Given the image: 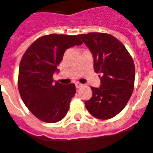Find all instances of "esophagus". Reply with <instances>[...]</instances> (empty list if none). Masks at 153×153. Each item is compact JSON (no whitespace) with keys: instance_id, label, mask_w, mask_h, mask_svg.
<instances>
[{"instance_id":"34e87169","label":"esophagus","mask_w":153,"mask_h":153,"mask_svg":"<svg viewBox=\"0 0 153 153\" xmlns=\"http://www.w3.org/2000/svg\"><path fill=\"white\" fill-rule=\"evenodd\" d=\"M82 85H83L82 84H81V83H79V82H76V83H75V87H76V88H81V87L82 86Z\"/></svg>"}]
</instances>
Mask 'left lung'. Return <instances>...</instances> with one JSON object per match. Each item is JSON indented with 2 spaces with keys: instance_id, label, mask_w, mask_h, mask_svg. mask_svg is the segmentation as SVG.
Masks as SVG:
<instances>
[{
  "instance_id": "8db88e82",
  "label": "left lung",
  "mask_w": 153,
  "mask_h": 153,
  "mask_svg": "<svg viewBox=\"0 0 153 153\" xmlns=\"http://www.w3.org/2000/svg\"><path fill=\"white\" fill-rule=\"evenodd\" d=\"M94 59L100 75V88L91 87L92 96L85 102L92 116L100 120L115 117L125 107L134 89L135 68L132 57L120 41L110 34L79 35Z\"/></svg>"
}]
</instances>
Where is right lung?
I'll list each match as a JSON object with an SVG mask.
<instances>
[{
  "label": "right lung",
  "instance_id": "1",
  "mask_svg": "<svg viewBox=\"0 0 153 153\" xmlns=\"http://www.w3.org/2000/svg\"><path fill=\"white\" fill-rule=\"evenodd\" d=\"M82 44L79 36L51 34L34 41L23 55L19 65V90L32 114L47 123L62 120L75 94L73 83L53 82L57 66L67 49Z\"/></svg>",
  "mask_w": 153,
  "mask_h": 153
}]
</instances>
